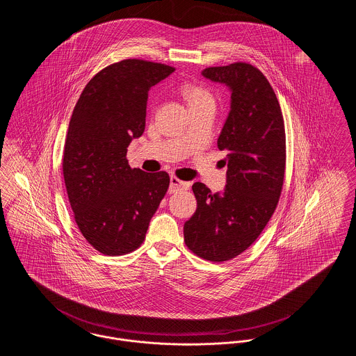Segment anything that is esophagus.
Listing matches in <instances>:
<instances>
[{"mask_svg": "<svg viewBox=\"0 0 356 356\" xmlns=\"http://www.w3.org/2000/svg\"><path fill=\"white\" fill-rule=\"evenodd\" d=\"M190 188V183L187 181H181L180 179H177L176 176H170V187L169 192L186 191Z\"/></svg>", "mask_w": 356, "mask_h": 356, "instance_id": "esophagus-1", "label": "esophagus"}]
</instances>
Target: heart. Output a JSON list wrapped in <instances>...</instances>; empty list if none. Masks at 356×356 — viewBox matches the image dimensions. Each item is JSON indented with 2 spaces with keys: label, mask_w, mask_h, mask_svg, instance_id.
<instances>
[{
  "label": "heart",
  "mask_w": 356,
  "mask_h": 356,
  "mask_svg": "<svg viewBox=\"0 0 356 356\" xmlns=\"http://www.w3.org/2000/svg\"><path fill=\"white\" fill-rule=\"evenodd\" d=\"M183 95H184L188 106L200 104L204 102H214L211 93L199 85H186L183 88Z\"/></svg>",
  "instance_id": "b5f03b06"
}]
</instances>
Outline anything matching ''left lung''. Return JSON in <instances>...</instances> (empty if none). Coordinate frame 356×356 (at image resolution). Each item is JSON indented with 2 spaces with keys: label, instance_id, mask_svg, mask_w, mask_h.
<instances>
[{
  "label": "left lung",
  "instance_id": "left-lung-1",
  "mask_svg": "<svg viewBox=\"0 0 356 356\" xmlns=\"http://www.w3.org/2000/svg\"><path fill=\"white\" fill-rule=\"evenodd\" d=\"M202 74L232 92L230 112L218 138L226 150L223 193L195 183L197 207L184 223V241L196 256L227 261L252 245L273 217L286 169L284 120L271 83L253 65L234 62Z\"/></svg>",
  "mask_w": 356,
  "mask_h": 356
}]
</instances>
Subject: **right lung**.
Instances as JSON below:
<instances>
[{"mask_svg":"<svg viewBox=\"0 0 356 356\" xmlns=\"http://www.w3.org/2000/svg\"><path fill=\"white\" fill-rule=\"evenodd\" d=\"M175 67L123 59L102 69L82 90L65 140L62 170L76 223L103 254H127L145 240L169 187V175L131 168L127 147L145 131L150 86Z\"/></svg>","mask_w":356,"mask_h":356,"instance_id":"obj_1","label":"right lung"}]
</instances>
